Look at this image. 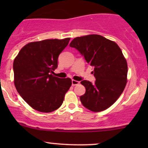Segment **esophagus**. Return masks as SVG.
Instances as JSON below:
<instances>
[{
  "mask_svg": "<svg viewBox=\"0 0 148 148\" xmlns=\"http://www.w3.org/2000/svg\"><path fill=\"white\" fill-rule=\"evenodd\" d=\"M79 81H75V80H72V86H76V85H78V84H79Z\"/></svg>",
  "mask_w": 148,
  "mask_h": 148,
  "instance_id": "1",
  "label": "esophagus"
}]
</instances>
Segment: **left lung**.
<instances>
[{
	"label": "left lung",
	"instance_id": "obj_1",
	"mask_svg": "<svg viewBox=\"0 0 148 148\" xmlns=\"http://www.w3.org/2000/svg\"><path fill=\"white\" fill-rule=\"evenodd\" d=\"M92 66L95 84L84 80L81 84L86 93L80 100L88 109L94 112L104 111L121 95L127 84V63L116 43L99 35L74 38L69 44Z\"/></svg>",
	"mask_w": 148,
	"mask_h": 148
}]
</instances>
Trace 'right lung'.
<instances>
[{
	"mask_svg": "<svg viewBox=\"0 0 148 148\" xmlns=\"http://www.w3.org/2000/svg\"><path fill=\"white\" fill-rule=\"evenodd\" d=\"M70 38L45 40L28 43L22 48L13 63L14 86L18 94L36 111L50 113L63 102L72 86L69 78L53 75L58 58Z\"/></svg>",
	"mask_w": 148,
	"mask_h": 148,
	"instance_id": "1",
	"label": "right lung"
}]
</instances>
